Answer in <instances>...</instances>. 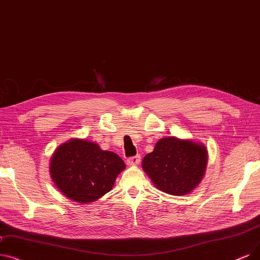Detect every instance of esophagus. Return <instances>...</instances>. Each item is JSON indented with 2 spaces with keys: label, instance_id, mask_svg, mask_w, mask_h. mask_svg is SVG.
<instances>
[{
  "label": "esophagus",
  "instance_id": "1",
  "mask_svg": "<svg viewBox=\"0 0 260 260\" xmlns=\"http://www.w3.org/2000/svg\"><path fill=\"white\" fill-rule=\"evenodd\" d=\"M141 160V157L140 155H136V156H133L127 158V165L129 166H137Z\"/></svg>",
  "mask_w": 260,
  "mask_h": 260
}]
</instances>
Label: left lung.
Returning a JSON list of instances; mask_svg holds the SVG:
<instances>
[{
  "mask_svg": "<svg viewBox=\"0 0 260 260\" xmlns=\"http://www.w3.org/2000/svg\"><path fill=\"white\" fill-rule=\"evenodd\" d=\"M206 165L204 145L176 137L160 139L154 151L146 154L142 160L143 170L154 185L172 196L191 192L201 183Z\"/></svg>",
  "mask_w": 260,
  "mask_h": 260,
  "instance_id": "8db88e82",
  "label": "left lung"
}]
</instances>
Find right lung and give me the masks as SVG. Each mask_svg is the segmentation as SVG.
I'll list each match as a JSON object with an SVG mask.
<instances>
[{"mask_svg":"<svg viewBox=\"0 0 260 260\" xmlns=\"http://www.w3.org/2000/svg\"><path fill=\"white\" fill-rule=\"evenodd\" d=\"M124 169L125 164L116 153L84 139L61 144L50 164L55 185L67 198L83 204L109 192Z\"/></svg>","mask_w":260,"mask_h":260,"instance_id":"obj_1","label":"right lung"}]
</instances>
